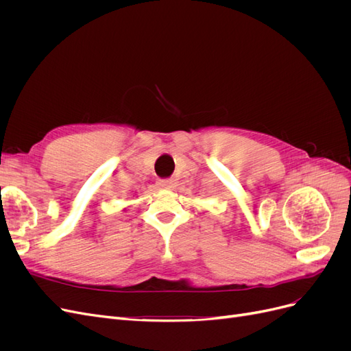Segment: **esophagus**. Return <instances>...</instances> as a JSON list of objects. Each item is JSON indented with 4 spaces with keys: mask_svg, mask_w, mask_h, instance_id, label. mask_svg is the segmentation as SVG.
<instances>
[{
    "mask_svg": "<svg viewBox=\"0 0 351 351\" xmlns=\"http://www.w3.org/2000/svg\"><path fill=\"white\" fill-rule=\"evenodd\" d=\"M158 186L161 189H169V187H173V182L169 178H164V180H159Z\"/></svg>",
    "mask_w": 351,
    "mask_h": 351,
    "instance_id": "34e87169",
    "label": "esophagus"
}]
</instances>
